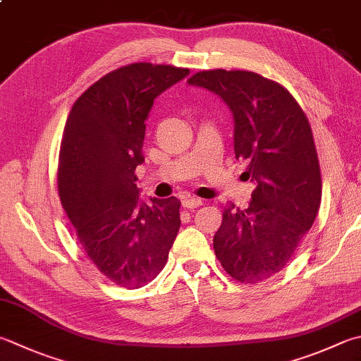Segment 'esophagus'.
<instances>
[{
  "label": "esophagus",
  "instance_id": "1",
  "mask_svg": "<svg viewBox=\"0 0 361 361\" xmlns=\"http://www.w3.org/2000/svg\"><path fill=\"white\" fill-rule=\"evenodd\" d=\"M182 206L185 207V209L193 210V209H196V207L202 206V201H201V200H198V198H183V201H182Z\"/></svg>",
  "mask_w": 361,
  "mask_h": 361
}]
</instances>
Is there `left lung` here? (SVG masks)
Here are the masks:
<instances>
[{
  "instance_id": "left-lung-1",
  "label": "left lung",
  "mask_w": 361,
  "mask_h": 361,
  "mask_svg": "<svg viewBox=\"0 0 361 361\" xmlns=\"http://www.w3.org/2000/svg\"><path fill=\"white\" fill-rule=\"evenodd\" d=\"M219 96L233 113L234 152L256 183L247 209L228 204L214 235L223 269L245 284L286 267L314 223L321 168L307 114L276 81L247 71H202L188 80Z\"/></svg>"
}]
</instances>
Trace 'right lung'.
Here are the masks:
<instances>
[{"instance_id":"1","label":"right lung","mask_w":361,"mask_h":361,"mask_svg":"<svg viewBox=\"0 0 361 361\" xmlns=\"http://www.w3.org/2000/svg\"><path fill=\"white\" fill-rule=\"evenodd\" d=\"M188 73L174 66H124L87 87L66 122L59 200L87 257L121 288L151 283L180 228V201H141L135 169L145 161L154 100Z\"/></svg>"}]
</instances>
